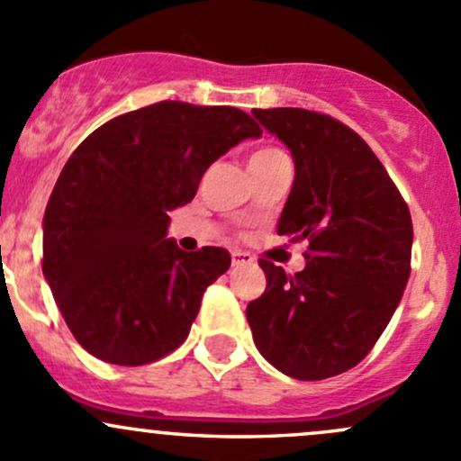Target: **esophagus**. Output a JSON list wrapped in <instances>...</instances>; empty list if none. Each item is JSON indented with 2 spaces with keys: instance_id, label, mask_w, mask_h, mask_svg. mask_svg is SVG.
<instances>
[{
  "instance_id": "34e87169",
  "label": "esophagus",
  "mask_w": 461,
  "mask_h": 461,
  "mask_svg": "<svg viewBox=\"0 0 461 461\" xmlns=\"http://www.w3.org/2000/svg\"><path fill=\"white\" fill-rule=\"evenodd\" d=\"M230 264L235 266H246V264H253V258H250L249 253H241V250H235V253L230 255Z\"/></svg>"
}]
</instances>
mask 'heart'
I'll list each match as a JSON object with an SVG mask.
<instances>
[{
  "instance_id": "obj_1",
  "label": "heart",
  "mask_w": 461,
  "mask_h": 461,
  "mask_svg": "<svg viewBox=\"0 0 461 461\" xmlns=\"http://www.w3.org/2000/svg\"><path fill=\"white\" fill-rule=\"evenodd\" d=\"M279 158H286V155H284L282 150H277V149H259V150H255V153L249 158V168L266 166V164H270V161H275Z\"/></svg>"
}]
</instances>
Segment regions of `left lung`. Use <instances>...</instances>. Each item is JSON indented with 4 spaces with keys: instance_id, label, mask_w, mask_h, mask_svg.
<instances>
[{
    "instance_id": "1",
    "label": "left lung",
    "mask_w": 461,
    "mask_h": 461,
    "mask_svg": "<svg viewBox=\"0 0 461 461\" xmlns=\"http://www.w3.org/2000/svg\"><path fill=\"white\" fill-rule=\"evenodd\" d=\"M291 149L295 182L277 232L308 241L306 268L259 259L266 291L246 308L255 346L288 377L357 366L384 333L411 275L412 221L371 146L324 113L255 108Z\"/></svg>"
}]
</instances>
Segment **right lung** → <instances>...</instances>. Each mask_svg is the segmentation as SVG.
I'll return each mask as SVG.
<instances>
[{"mask_svg": "<svg viewBox=\"0 0 461 461\" xmlns=\"http://www.w3.org/2000/svg\"><path fill=\"white\" fill-rule=\"evenodd\" d=\"M259 135L240 108L158 102L75 149L44 212L41 270L82 348L144 366L186 339L230 255L215 246L184 253L166 237L168 212L195 197L212 161Z\"/></svg>", "mask_w": 461, "mask_h": 461, "instance_id": "obj_1", "label": "right lung"}]
</instances>
